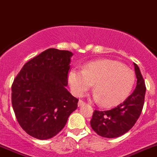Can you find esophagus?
<instances>
[{
    "label": "esophagus",
    "mask_w": 157,
    "mask_h": 157,
    "mask_svg": "<svg viewBox=\"0 0 157 157\" xmlns=\"http://www.w3.org/2000/svg\"><path fill=\"white\" fill-rule=\"evenodd\" d=\"M85 105V102H84V101H82V100H79L78 101V106L80 107L82 106V105Z\"/></svg>",
    "instance_id": "obj_1"
}]
</instances>
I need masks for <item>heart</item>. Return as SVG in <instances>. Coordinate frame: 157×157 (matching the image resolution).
Masks as SVG:
<instances>
[{"mask_svg":"<svg viewBox=\"0 0 157 157\" xmlns=\"http://www.w3.org/2000/svg\"><path fill=\"white\" fill-rule=\"evenodd\" d=\"M69 84L73 94L81 96L94 84L92 98L110 108L118 105L131 94L135 82L133 70L120 62L100 59L84 65L83 70L69 73Z\"/></svg>","mask_w":157,"mask_h":157,"instance_id":"1","label":"heart"}]
</instances>
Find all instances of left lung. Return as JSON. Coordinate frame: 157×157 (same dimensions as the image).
Segmentation results:
<instances>
[{"mask_svg":"<svg viewBox=\"0 0 157 157\" xmlns=\"http://www.w3.org/2000/svg\"><path fill=\"white\" fill-rule=\"evenodd\" d=\"M137 85L133 93L123 103L107 111L95 110L91 126L98 135L113 138L127 133L140 117L145 101V84L139 67L134 63Z\"/></svg>","mask_w":157,"mask_h":157,"instance_id":"1","label":"left lung"}]
</instances>
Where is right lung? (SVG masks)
<instances>
[{
  "label": "right lung",
  "mask_w": 157,
  "mask_h": 157,
  "mask_svg": "<svg viewBox=\"0 0 157 157\" xmlns=\"http://www.w3.org/2000/svg\"><path fill=\"white\" fill-rule=\"evenodd\" d=\"M73 53L49 48L24 65L12 86L16 119L40 140L56 136L77 109L78 99L66 88Z\"/></svg>",
  "instance_id": "add662e5"
}]
</instances>
